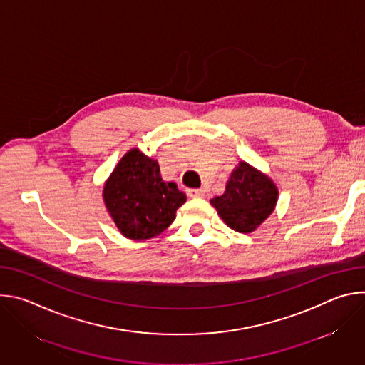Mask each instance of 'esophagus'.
Listing matches in <instances>:
<instances>
[{
  "label": "esophagus",
  "mask_w": 365,
  "mask_h": 365,
  "mask_svg": "<svg viewBox=\"0 0 365 365\" xmlns=\"http://www.w3.org/2000/svg\"><path fill=\"white\" fill-rule=\"evenodd\" d=\"M187 195L190 197H202L205 196V192L202 189H187Z\"/></svg>",
  "instance_id": "esophagus-1"
}]
</instances>
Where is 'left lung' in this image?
I'll return each mask as SVG.
<instances>
[{"label": "left lung", "instance_id": "8db88e82", "mask_svg": "<svg viewBox=\"0 0 365 365\" xmlns=\"http://www.w3.org/2000/svg\"><path fill=\"white\" fill-rule=\"evenodd\" d=\"M279 190L269 176L240 162L227 182L225 192L211 199V205L231 230L248 234L270 217Z\"/></svg>", "mask_w": 365, "mask_h": 365}]
</instances>
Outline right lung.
Masks as SVG:
<instances>
[{
	"label": "right lung",
	"mask_w": 365,
	"mask_h": 365,
	"mask_svg": "<svg viewBox=\"0 0 365 365\" xmlns=\"http://www.w3.org/2000/svg\"><path fill=\"white\" fill-rule=\"evenodd\" d=\"M120 232L134 241L163 232L176 218L186 195L173 182H163L158 160L131 148L118 162L102 193Z\"/></svg>",
	"instance_id": "right-lung-1"
}]
</instances>
